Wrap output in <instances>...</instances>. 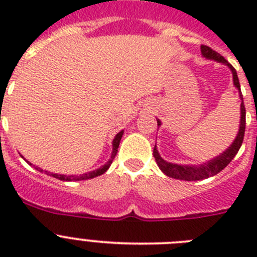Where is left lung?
Here are the masks:
<instances>
[{"label": "left lung", "instance_id": "1", "mask_svg": "<svg viewBox=\"0 0 257 257\" xmlns=\"http://www.w3.org/2000/svg\"><path fill=\"white\" fill-rule=\"evenodd\" d=\"M202 55L207 59H215V60L220 61V63H224V64L228 65L231 69V73H233V81H234V85L238 90H240L239 85V79H238L237 76V70L233 68V65L229 64L228 61L224 59V56H221L219 52H216L215 50H212L211 47L206 46V45H202L201 46ZM240 100H242V104H240V124H239V133H238L237 138H235L234 143L229 147L228 151H225L221 156H219L215 160L210 161V162L205 163V165L199 166V167H194V166H180V165H175V163L166 162L165 160L161 158V156L158 154V151H157L156 145H154L153 149V156L156 158L157 165L160 166V169L162 170L163 174H166L170 178L179 179V180H187V181H197L202 180V179H207L213 176V175L219 174L220 171L225 169L226 166L233 161V158L235 157V154L239 151L240 145L243 143L244 138V130H246V108H244L243 103V96H242V92H240ZM157 124L161 126V121H157Z\"/></svg>", "mask_w": 257, "mask_h": 257}]
</instances>
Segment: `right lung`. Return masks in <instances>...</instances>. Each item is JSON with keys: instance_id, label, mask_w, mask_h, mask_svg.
Wrapping results in <instances>:
<instances>
[{"instance_id": "obj_1", "label": "right lung", "mask_w": 257, "mask_h": 257, "mask_svg": "<svg viewBox=\"0 0 257 257\" xmlns=\"http://www.w3.org/2000/svg\"><path fill=\"white\" fill-rule=\"evenodd\" d=\"M122 135H123V131H121V133H118L117 135H115L114 140H113L112 157H110L109 162H106L103 167H100V169L95 170V171H92V172H87V174L77 175V176H73V175H72V176H67V175H58V174H50V176H52V178H56V179H59V180H63V181H74V180H87V179L96 178V176H99V175L104 174V172L109 169V166H110V163H112L113 158H114L115 154H117L118 147H119V142H121ZM38 171H42V170L38 169Z\"/></svg>"}]
</instances>
